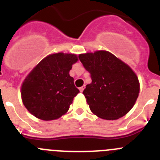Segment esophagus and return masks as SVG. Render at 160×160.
<instances>
[{
	"label": "esophagus",
	"mask_w": 160,
	"mask_h": 160,
	"mask_svg": "<svg viewBox=\"0 0 160 160\" xmlns=\"http://www.w3.org/2000/svg\"><path fill=\"white\" fill-rule=\"evenodd\" d=\"M83 90H84V86H82V87L79 88V90H80V92H82Z\"/></svg>",
	"instance_id": "obj_1"
}]
</instances>
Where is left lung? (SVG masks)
<instances>
[{"label": "left lung", "mask_w": 160, "mask_h": 160, "mask_svg": "<svg viewBox=\"0 0 160 160\" xmlns=\"http://www.w3.org/2000/svg\"><path fill=\"white\" fill-rule=\"evenodd\" d=\"M92 82L83 94L92 112L105 120H117L128 113L140 92L137 76L127 64L105 51L78 56Z\"/></svg>", "instance_id": "obj_1"}]
</instances>
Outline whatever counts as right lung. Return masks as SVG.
Masks as SVG:
<instances>
[{
    "label": "right lung",
    "instance_id": "1",
    "mask_svg": "<svg viewBox=\"0 0 160 160\" xmlns=\"http://www.w3.org/2000/svg\"><path fill=\"white\" fill-rule=\"evenodd\" d=\"M78 61L73 54L57 53L43 58L28 75L21 87L22 101L33 116L51 121L70 108L79 90L69 71Z\"/></svg>",
    "mask_w": 160,
    "mask_h": 160
}]
</instances>
